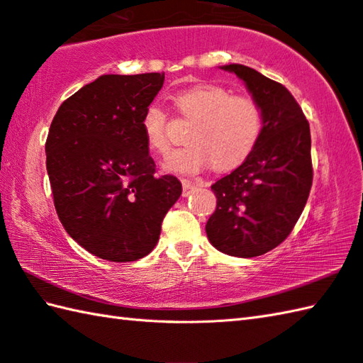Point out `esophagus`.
Returning <instances> with one entry per match:
<instances>
[{
	"instance_id": "34e87169",
	"label": "esophagus",
	"mask_w": 363,
	"mask_h": 363,
	"mask_svg": "<svg viewBox=\"0 0 363 363\" xmlns=\"http://www.w3.org/2000/svg\"><path fill=\"white\" fill-rule=\"evenodd\" d=\"M195 186L196 184L195 182H191V181H189V179H182V189H184V196H187L191 190L195 189Z\"/></svg>"
}]
</instances>
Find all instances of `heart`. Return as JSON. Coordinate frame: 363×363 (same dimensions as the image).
<instances>
[{
    "label": "heart",
    "instance_id": "b5f03b06",
    "mask_svg": "<svg viewBox=\"0 0 363 363\" xmlns=\"http://www.w3.org/2000/svg\"><path fill=\"white\" fill-rule=\"evenodd\" d=\"M173 103L184 117L194 118L189 145L174 150L165 162L173 173L194 174L213 164L220 172L233 169L251 156L264 129L259 103L248 95L217 84H198L176 91ZM168 117L156 103L146 106L140 128L148 148L157 154L168 151Z\"/></svg>",
    "mask_w": 363,
    "mask_h": 363
}]
</instances>
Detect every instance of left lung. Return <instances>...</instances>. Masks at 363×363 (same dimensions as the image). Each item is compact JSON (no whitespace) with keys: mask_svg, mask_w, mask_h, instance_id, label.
Masks as SVG:
<instances>
[{"mask_svg":"<svg viewBox=\"0 0 363 363\" xmlns=\"http://www.w3.org/2000/svg\"><path fill=\"white\" fill-rule=\"evenodd\" d=\"M260 106L264 129L240 167L212 186L217 209L206 225L209 242L235 257H256L281 245L311 194V128L282 84L254 68L229 64Z\"/></svg>","mask_w":363,"mask_h":363,"instance_id":"obj_1","label":"left lung"}]
</instances>
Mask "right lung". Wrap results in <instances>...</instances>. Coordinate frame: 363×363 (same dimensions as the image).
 <instances>
[{"label":"right lung","mask_w":363,"mask_h":363,"mask_svg":"<svg viewBox=\"0 0 363 363\" xmlns=\"http://www.w3.org/2000/svg\"><path fill=\"white\" fill-rule=\"evenodd\" d=\"M164 73L103 74L60 104L45 143L54 207L74 242L94 256L133 262L159 242L182 186L156 176L140 128Z\"/></svg>","instance_id":"1"}]
</instances>
